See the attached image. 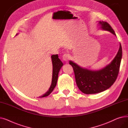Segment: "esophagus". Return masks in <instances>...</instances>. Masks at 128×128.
Listing matches in <instances>:
<instances>
[{"label":"esophagus","instance_id":"esophagus-1","mask_svg":"<svg viewBox=\"0 0 128 128\" xmlns=\"http://www.w3.org/2000/svg\"><path fill=\"white\" fill-rule=\"evenodd\" d=\"M70 56L68 54H64L63 56V60H65V61H67V60H68L70 59Z\"/></svg>","mask_w":128,"mask_h":128}]
</instances>
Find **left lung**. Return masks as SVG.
Segmentation results:
<instances>
[{
  "label": "left lung",
  "instance_id": "obj_1",
  "mask_svg": "<svg viewBox=\"0 0 128 128\" xmlns=\"http://www.w3.org/2000/svg\"><path fill=\"white\" fill-rule=\"evenodd\" d=\"M100 28L109 31L114 35L116 34L110 25L106 22H99ZM122 47H120L116 56L112 62L104 68L95 71L82 68L72 60L70 61L75 73L76 84L79 90L84 94H95L103 92L115 82L117 78L121 60L122 58Z\"/></svg>",
  "mask_w": 128,
  "mask_h": 128
}]
</instances>
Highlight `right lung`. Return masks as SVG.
Here are the masks:
<instances>
[{"instance_id":"right-lung-1","label":"right lung","mask_w":128,"mask_h":128,"mask_svg":"<svg viewBox=\"0 0 128 128\" xmlns=\"http://www.w3.org/2000/svg\"><path fill=\"white\" fill-rule=\"evenodd\" d=\"M18 35V34H16ZM58 54H54L51 56L52 58V66H53V72H52V79L51 84L50 86L49 90L46 92L45 94H43L42 96H40L39 98H44L48 96L53 91V89H54L56 85L58 78V74L59 71L62 68V66L63 65V63L61 60H60L58 58Z\"/></svg>"}]
</instances>
